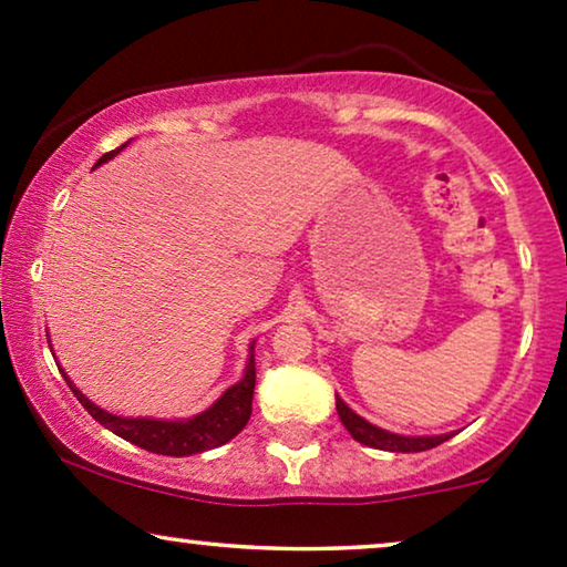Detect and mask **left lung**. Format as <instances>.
I'll use <instances>...</instances> for the list:
<instances>
[{
	"label": "left lung",
	"instance_id": "1",
	"mask_svg": "<svg viewBox=\"0 0 567 567\" xmlns=\"http://www.w3.org/2000/svg\"><path fill=\"white\" fill-rule=\"evenodd\" d=\"M336 408H338L340 421H343L348 433H351L359 444L371 446V449H382V452H402V454L425 452V449L444 444V441L454 436V433H441V436H400V433L377 429V425L363 421L361 415H355L353 410L338 398V394H336Z\"/></svg>",
	"mask_w": 567,
	"mask_h": 567
}]
</instances>
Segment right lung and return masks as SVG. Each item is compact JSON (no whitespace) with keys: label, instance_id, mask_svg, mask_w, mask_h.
Returning a JSON list of instances; mask_svg holds the SVG:
<instances>
[{"label":"right lung","instance_id":"right-lung-1","mask_svg":"<svg viewBox=\"0 0 567 567\" xmlns=\"http://www.w3.org/2000/svg\"><path fill=\"white\" fill-rule=\"evenodd\" d=\"M118 150L103 154L97 159V165H103L111 157H115ZM95 165V167H97ZM64 374V369H59ZM66 379V384L72 386L74 398L82 402V408L95 417L100 425H105L107 431H113L115 436L131 441V444L146 449L152 454H165V456H190L208 452L227 444L245 429L252 413V392H255V359H252V346H250V361H247L245 377L237 384H231L212 408L204 413L188 417V421H152V417H121L113 413H105L103 408H97L95 402H90L84 394L72 384V379Z\"/></svg>","mask_w":567,"mask_h":567}]
</instances>
